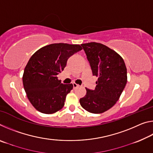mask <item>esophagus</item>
<instances>
[{
    "label": "esophagus",
    "mask_w": 153,
    "mask_h": 153,
    "mask_svg": "<svg viewBox=\"0 0 153 153\" xmlns=\"http://www.w3.org/2000/svg\"><path fill=\"white\" fill-rule=\"evenodd\" d=\"M73 86H74V88H76L79 86V85L76 84V83H73Z\"/></svg>",
    "instance_id": "1"
}]
</instances>
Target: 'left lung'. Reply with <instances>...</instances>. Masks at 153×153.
Masks as SVG:
<instances>
[{"instance_id":"1","label":"left lung","mask_w":153,"mask_h":153,"mask_svg":"<svg viewBox=\"0 0 153 153\" xmlns=\"http://www.w3.org/2000/svg\"><path fill=\"white\" fill-rule=\"evenodd\" d=\"M91 67L98 77L94 90L86 89L79 99L82 107L92 113H102L117 102L127 83V69L122 57L102 44H82Z\"/></svg>"}]
</instances>
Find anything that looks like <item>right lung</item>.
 <instances>
[{"label": "right lung", "mask_w": 153, "mask_h": 153, "mask_svg": "<svg viewBox=\"0 0 153 153\" xmlns=\"http://www.w3.org/2000/svg\"><path fill=\"white\" fill-rule=\"evenodd\" d=\"M79 45L51 44L31 56L25 67L23 84L27 97L36 110L52 114L63 107L73 84H63L56 76L63 71L68 59L81 51Z\"/></svg>", "instance_id": "right-lung-1"}]
</instances>
